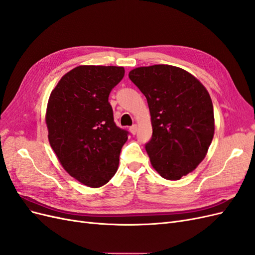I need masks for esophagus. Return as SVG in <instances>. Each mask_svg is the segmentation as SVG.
Listing matches in <instances>:
<instances>
[{
	"label": "esophagus",
	"mask_w": 255,
	"mask_h": 255,
	"mask_svg": "<svg viewBox=\"0 0 255 255\" xmlns=\"http://www.w3.org/2000/svg\"><path fill=\"white\" fill-rule=\"evenodd\" d=\"M129 130H130V133H132L133 135H135L136 132H137V126H136V125H133L132 127L129 128Z\"/></svg>",
	"instance_id": "esophagus-1"
}]
</instances>
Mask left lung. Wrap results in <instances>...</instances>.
Returning <instances> with one entry per match:
<instances>
[{
	"label": "left lung",
	"instance_id": "1",
	"mask_svg": "<svg viewBox=\"0 0 255 255\" xmlns=\"http://www.w3.org/2000/svg\"><path fill=\"white\" fill-rule=\"evenodd\" d=\"M128 78L148 101L153 133L145 143L153 168L167 180H180L205 157L214 137L210 95L181 68H136Z\"/></svg>",
	"mask_w": 255,
	"mask_h": 255
}]
</instances>
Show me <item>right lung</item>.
<instances>
[{
	"label": "right lung",
	"mask_w": 255,
	"mask_h": 255,
	"mask_svg": "<svg viewBox=\"0 0 255 255\" xmlns=\"http://www.w3.org/2000/svg\"><path fill=\"white\" fill-rule=\"evenodd\" d=\"M123 76V67H76L49 99L45 121L52 149L65 170L89 187L102 186L114 176L129 134L116 126L109 102Z\"/></svg>",
	"instance_id": "obj_1"
}]
</instances>
